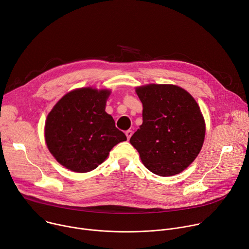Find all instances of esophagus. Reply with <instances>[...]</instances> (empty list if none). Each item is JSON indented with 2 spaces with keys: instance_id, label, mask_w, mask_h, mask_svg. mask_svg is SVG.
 <instances>
[{
  "instance_id": "obj_1",
  "label": "esophagus",
  "mask_w": 249,
  "mask_h": 249,
  "mask_svg": "<svg viewBox=\"0 0 249 249\" xmlns=\"http://www.w3.org/2000/svg\"><path fill=\"white\" fill-rule=\"evenodd\" d=\"M125 134H126V136H127V139H128V140H130V138H131V136H132L133 132H132V130H127V131L125 132Z\"/></svg>"
}]
</instances>
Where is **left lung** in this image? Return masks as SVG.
<instances>
[{
  "instance_id": "1",
  "label": "left lung",
  "mask_w": 249,
  "mask_h": 249,
  "mask_svg": "<svg viewBox=\"0 0 249 249\" xmlns=\"http://www.w3.org/2000/svg\"><path fill=\"white\" fill-rule=\"evenodd\" d=\"M143 103V124L130 139L144 165L160 176L183 171L199 155L205 121L192 95L174 85L136 89Z\"/></svg>"
}]
</instances>
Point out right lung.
<instances>
[{"label":"right lung","mask_w":249,"mask_h":249,"mask_svg":"<svg viewBox=\"0 0 249 249\" xmlns=\"http://www.w3.org/2000/svg\"><path fill=\"white\" fill-rule=\"evenodd\" d=\"M108 89L83 88L65 94L45 122V141L56 160L75 172H88L102 163L111 149L126 141L105 112Z\"/></svg>","instance_id":"1"}]
</instances>
